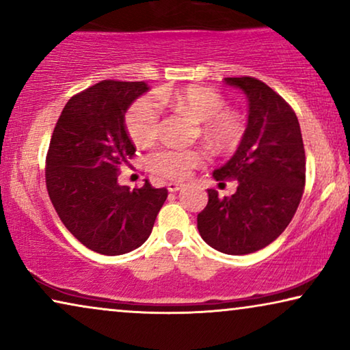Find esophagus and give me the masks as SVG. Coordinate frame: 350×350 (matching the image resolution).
Here are the masks:
<instances>
[{
	"mask_svg": "<svg viewBox=\"0 0 350 350\" xmlns=\"http://www.w3.org/2000/svg\"><path fill=\"white\" fill-rule=\"evenodd\" d=\"M181 183H175V181H170L169 185H167V189L170 191V193H176V191H180L181 189Z\"/></svg>",
	"mask_w": 350,
	"mask_h": 350,
	"instance_id": "1",
	"label": "esophagus"
}]
</instances>
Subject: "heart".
<instances>
[{
	"mask_svg": "<svg viewBox=\"0 0 350 350\" xmlns=\"http://www.w3.org/2000/svg\"><path fill=\"white\" fill-rule=\"evenodd\" d=\"M157 103L185 113L202 122V133L217 148L236 146L243 135L241 114L228 109V102L217 89L204 85L159 94ZM129 137L138 146H150L161 132V108L150 97H142L132 103L126 114ZM205 159V152L196 148L162 146L148 157L150 169L172 180L186 178L194 167Z\"/></svg>",
	"mask_w": 350,
	"mask_h": 350,
	"instance_id": "b5f03b06",
	"label": "heart"
}]
</instances>
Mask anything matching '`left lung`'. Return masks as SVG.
<instances>
[{
    "label": "left lung",
    "mask_w": 350,
    "mask_h": 350,
    "mask_svg": "<svg viewBox=\"0 0 350 350\" xmlns=\"http://www.w3.org/2000/svg\"><path fill=\"white\" fill-rule=\"evenodd\" d=\"M248 98V122L237 151L213 172L217 181L237 180V191L208 202L198 215L200 237L226 255H247L274 242L301 202L306 154L298 118L288 103L262 81L224 78Z\"/></svg>",
    "instance_id": "left-lung-1"
}]
</instances>
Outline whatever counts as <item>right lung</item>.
<instances>
[{
    "label": "right lung",
    "mask_w": 350,
    "mask_h": 350,
    "mask_svg": "<svg viewBox=\"0 0 350 350\" xmlns=\"http://www.w3.org/2000/svg\"><path fill=\"white\" fill-rule=\"evenodd\" d=\"M148 89L143 81H100L68 100L51 138V202L65 228L102 255H124L145 243L167 199V189L148 180L135 189L118 183L119 165L135 154L124 118Z\"/></svg>",
    "instance_id": "right-lung-1"
}]
</instances>
